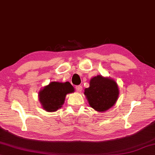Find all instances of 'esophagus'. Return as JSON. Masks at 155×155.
Segmentation results:
<instances>
[{"instance_id": "34e87169", "label": "esophagus", "mask_w": 155, "mask_h": 155, "mask_svg": "<svg viewBox=\"0 0 155 155\" xmlns=\"http://www.w3.org/2000/svg\"><path fill=\"white\" fill-rule=\"evenodd\" d=\"M75 88H76V90H77L78 92V93H81L82 90H83V87H82L81 85H78V86H76Z\"/></svg>"}]
</instances>
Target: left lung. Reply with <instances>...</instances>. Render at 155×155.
Returning <instances> with one entry per match:
<instances>
[{
    "label": "left lung",
    "mask_w": 155,
    "mask_h": 155,
    "mask_svg": "<svg viewBox=\"0 0 155 155\" xmlns=\"http://www.w3.org/2000/svg\"><path fill=\"white\" fill-rule=\"evenodd\" d=\"M84 94L91 107L98 112H104L116 103L119 89L113 78L97 75L91 78L89 87L85 88Z\"/></svg>",
    "instance_id": "left-lung-1"
}]
</instances>
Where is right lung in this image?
<instances>
[{
  "instance_id": "add662e5",
  "label": "right lung",
  "mask_w": 155,
  "mask_h": 155,
  "mask_svg": "<svg viewBox=\"0 0 155 155\" xmlns=\"http://www.w3.org/2000/svg\"><path fill=\"white\" fill-rule=\"evenodd\" d=\"M74 92L69 82H51L38 92V101L41 107L47 112H55L64 103L67 94Z\"/></svg>"
}]
</instances>
